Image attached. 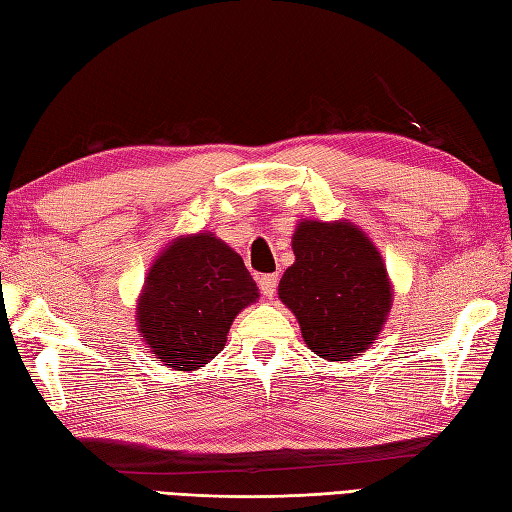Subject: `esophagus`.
Masks as SVG:
<instances>
[{
  "label": "esophagus",
  "instance_id": "esophagus-1",
  "mask_svg": "<svg viewBox=\"0 0 512 512\" xmlns=\"http://www.w3.org/2000/svg\"><path fill=\"white\" fill-rule=\"evenodd\" d=\"M277 284H279L277 275H262V277H259V290H262V295L268 297V299L275 297Z\"/></svg>",
  "mask_w": 512,
  "mask_h": 512
}]
</instances>
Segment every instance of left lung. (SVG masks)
I'll list each match as a JSON object with an SVG mask.
<instances>
[{
	"instance_id": "obj_1",
	"label": "left lung",
	"mask_w": 512,
	"mask_h": 512,
	"mask_svg": "<svg viewBox=\"0 0 512 512\" xmlns=\"http://www.w3.org/2000/svg\"><path fill=\"white\" fill-rule=\"evenodd\" d=\"M292 250L279 299L295 312L303 341L328 361L356 358L376 341L391 306L378 250L347 222H301Z\"/></svg>"
}]
</instances>
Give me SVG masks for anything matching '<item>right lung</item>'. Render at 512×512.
<instances>
[{"instance_id":"right-lung-1","label":"right lung","mask_w":512,"mask_h":512,"mask_svg":"<svg viewBox=\"0 0 512 512\" xmlns=\"http://www.w3.org/2000/svg\"><path fill=\"white\" fill-rule=\"evenodd\" d=\"M257 297L244 259L200 233L180 237L156 259L136 314L151 352L189 372L222 352L235 314Z\"/></svg>"}]
</instances>
